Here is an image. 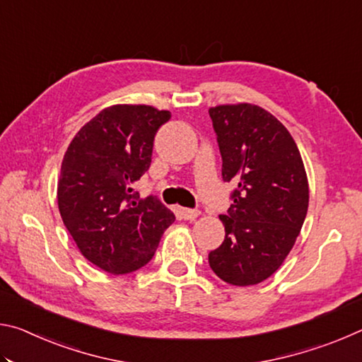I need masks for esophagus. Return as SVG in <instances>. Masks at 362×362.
I'll use <instances>...</instances> for the list:
<instances>
[{"label": "esophagus", "mask_w": 362, "mask_h": 362, "mask_svg": "<svg viewBox=\"0 0 362 362\" xmlns=\"http://www.w3.org/2000/svg\"><path fill=\"white\" fill-rule=\"evenodd\" d=\"M199 214H201L199 211H194V209H182V217L185 220H189V222L198 217Z\"/></svg>", "instance_id": "34e87169"}]
</instances>
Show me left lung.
Wrapping results in <instances>:
<instances>
[{
  "label": "left lung",
  "mask_w": 362,
  "mask_h": 362,
  "mask_svg": "<svg viewBox=\"0 0 362 362\" xmlns=\"http://www.w3.org/2000/svg\"><path fill=\"white\" fill-rule=\"evenodd\" d=\"M222 155V177L236 183L222 246L209 265L225 283L254 286L289 255L308 211V177L296 140L278 118L254 103L209 108Z\"/></svg>",
  "instance_id": "8db88e82"
}]
</instances>
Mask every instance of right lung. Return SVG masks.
<instances>
[{
	"instance_id": "1",
	"label": "right lung",
	"mask_w": 362,
	"mask_h": 362,
	"mask_svg": "<svg viewBox=\"0 0 362 362\" xmlns=\"http://www.w3.org/2000/svg\"><path fill=\"white\" fill-rule=\"evenodd\" d=\"M168 110L151 105L103 108L65 151L57 204L79 252L110 274L146 265L175 216L156 196L139 198L132 185L151 163L156 131Z\"/></svg>"
}]
</instances>
